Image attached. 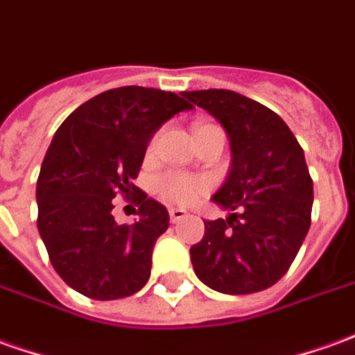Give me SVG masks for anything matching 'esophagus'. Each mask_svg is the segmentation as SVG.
<instances>
[{
	"instance_id": "esophagus-1",
	"label": "esophagus",
	"mask_w": 355,
	"mask_h": 355,
	"mask_svg": "<svg viewBox=\"0 0 355 355\" xmlns=\"http://www.w3.org/2000/svg\"><path fill=\"white\" fill-rule=\"evenodd\" d=\"M186 215H188V213H186L184 209H178V207H175V209H171L169 211L171 223H180L182 219H186Z\"/></svg>"
}]
</instances>
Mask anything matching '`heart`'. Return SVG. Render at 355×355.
<instances>
[{"label":"heart","mask_w":355,"mask_h":355,"mask_svg":"<svg viewBox=\"0 0 355 355\" xmlns=\"http://www.w3.org/2000/svg\"><path fill=\"white\" fill-rule=\"evenodd\" d=\"M157 190L169 202L190 205L205 192V182L200 180V178L184 175V173H169V175L159 178Z\"/></svg>","instance_id":"obj_1"}]
</instances>
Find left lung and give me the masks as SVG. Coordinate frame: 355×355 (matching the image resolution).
Returning <instances> with one entry per match:
<instances>
[{"label": "left lung", "mask_w": 355, "mask_h": 355, "mask_svg": "<svg viewBox=\"0 0 355 355\" xmlns=\"http://www.w3.org/2000/svg\"><path fill=\"white\" fill-rule=\"evenodd\" d=\"M227 130L230 169L213 194L229 217L203 220L190 248L198 279L223 294H254L288 271L311 223L304 150L275 111L232 90L184 92Z\"/></svg>", "instance_id": "left-lung-1"}]
</instances>
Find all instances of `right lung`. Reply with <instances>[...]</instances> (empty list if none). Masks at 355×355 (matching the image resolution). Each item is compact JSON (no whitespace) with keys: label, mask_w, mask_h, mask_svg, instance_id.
<instances>
[{"label":"right lung","mask_w":355,"mask_h":355,"mask_svg":"<svg viewBox=\"0 0 355 355\" xmlns=\"http://www.w3.org/2000/svg\"><path fill=\"white\" fill-rule=\"evenodd\" d=\"M194 109L184 92L123 86L83 103L49 144L38 184V230L63 281L92 300L132 296L150 279L169 213L132 180L163 123ZM132 191L139 219L117 225L110 200Z\"/></svg>","instance_id":"add662e5"}]
</instances>
